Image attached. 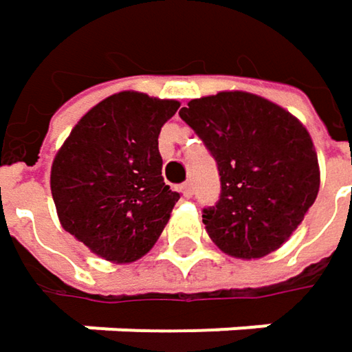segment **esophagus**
<instances>
[{
	"instance_id": "34e87169",
	"label": "esophagus",
	"mask_w": 352,
	"mask_h": 352,
	"mask_svg": "<svg viewBox=\"0 0 352 352\" xmlns=\"http://www.w3.org/2000/svg\"><path fill=\"white\" fill-rule=\"evenodd\" d=\"M180 192H182V196H184V198H192V194H194V190H192V184H190V182L182 184V186H180Z\"/></svg>"
}]
</instances>
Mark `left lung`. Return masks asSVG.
<instances>
[{
  "instance_id": "obj_1",
  "label": "left lung",
  "mask_w": 352,
  "mask_h": 352,
  "mask_svg": "<svg viewBox=\"0 0 352 352\" xmlns=\"http://www.w3.org/2000/svg\"><path fill=\"white\" fill-rule=\"evenodd\" d=\"M180 118L218 166L220 198L202 212L214 244L248 261L280 248L318 194V160L307 128L248 91L192 100Z\"/></svg>"
}]
</instances>
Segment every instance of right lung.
Returning a JSON list of instances; mask_svg holds the SVG:
<instances>
[{"label": "right lung", "instance_id": "add662e5", "mask_svg": "<svg viewBox=\"0 0 352 352\" xmlns=\"http://www.w3.org/2000/svg\"><path fill=\"white\" fill-rule=\"evenodd\" d=\"M176 100L120 91L96 104L52 164L62 226L110 263H134L160 239L180 194L164 184L158 136Z\"/></svg>", "mask_w": 352, "mask_h": 352}]
</instances>
